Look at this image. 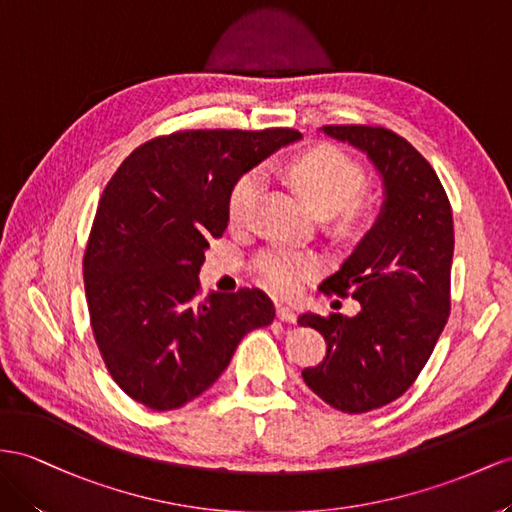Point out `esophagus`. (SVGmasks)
<instances>
[{
	"mask_svg": "<svg viewBox=\"0 0 512 512\" xmlns=\"http://www.w3.org/2000/svg\"><path fill=\"white\" fill-rule=\"evenodd\" d=\"M277 318L281 320V322H287V324H294L296 322V313L292 311V309H287V307H277Z\"/></svg>",
	"mask_w": 512,
	"mask_h": 512,
	"instance_id": "34e87169",
	"label": "esophagus"
}]
</instances>
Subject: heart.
I'll return each mask as SVG.
<instances>
[{
  "mask_svg": "<svg viewBox=\"0 0 512 512\" xmlns=\"http://www.w3.org/2000/svg\"><path fill=\"white\" fill-rule=\"evenodd\" d=\"M285 173L316 214L331 216L342 212V220L348 225L361 218L363 203L357 196L363 188V170L333 144H318V147L294 155L287 162ZM261 186H264V179L259 170H246L233 181L227 196V216L231 225L244 227L253 218ZM255 272L259 281L274 294L292 296L298 292L300 283L316 277L320 272V261L313 255L292 251V248L274 246L257 257Z\"/></svg>",
  "mask_w": 512,
  "mask_h": 512,
  "instance_id": "obj_1",
  "label": "heart"
}]
</instances>
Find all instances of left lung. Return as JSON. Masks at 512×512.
I'll return each instance as SVG.
<instances>
[{
    "mask_svg": "<svg viewBox=\"0 0 512 512\" xmlns=\"http://www.w3.org/2000/svg\"><path fill=\"white\" fill-rule=\"evenodd\" d=\"M324 134L368 153L385 183V205L320 292L352 296L355 318L303 313L326 357L305 368L309 389L333 409L368 413L398 400L435 350L450 316L452 205L435 170L409 140L378 125H324Z\"/></svg>",
    "mask_w": 512,
    "mask_h": 512,
    "instance_id": "obj_1",
    "label": "left lung"
}]
</instances>
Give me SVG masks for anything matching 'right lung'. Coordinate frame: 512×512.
<instances>
[{
	"label": "right lung",
	"instance_id": "add662e5",
	"mask_svg": "<svg viewBox=\"0 0 512 512\" xmlns=\"http://www.w3.org/2000/svg\"><path fill=\"white\" fill-rule=\"evenodd\" d=\"M296 129H181L131 151L103 190L84 253L95 342L129 398L173 411L227 370L242 337L274 320L253 287L201 298L209 240L227 229V196Z\"/></svg>",
	"mask_w": 512,
	"mask_h": 512
}]
</instances>
